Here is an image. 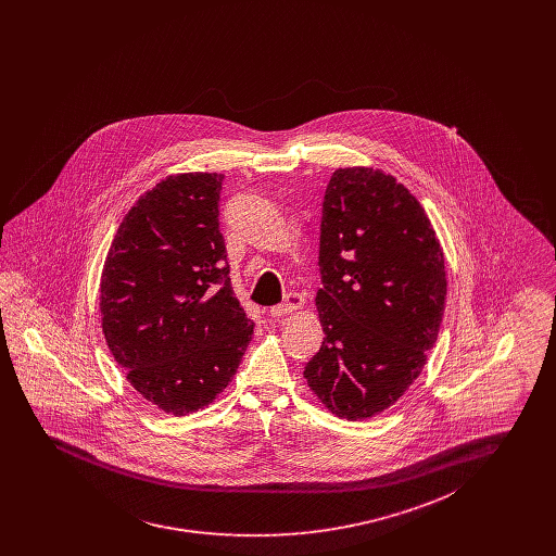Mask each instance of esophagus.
Listing matches in <instances>:
<instances>
[{
    "label": "esophagus",
    "mask_w": 556,
    "mask_h": 556,
    "mask_svg": "<svg viewBox=\"0 0 556 556\" xmlns=\"http://www.w3.org/2000/svg\"><path fill=\"white\" fill-rule=\"evenodd\" d=\"M303 305V298L300 293H287L286 302L279 303V305H273L270 307V316L273 318H279V316H286L289 312H295Z\"/></svg>",
    "instance_id": "34e87169"
}]
</instances>
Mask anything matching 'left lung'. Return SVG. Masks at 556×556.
Instances as JSON below:
<instances>
[{"mask_svg": "<svg viewBox=\"0 0 556 556\" xmlns=\"http://www.w3.org/2000/svg\"><path fill=\"white\" fill-rule=\"evenodd\" d=\"M318 265L324 342L303 377L332 414L365 420L395 404L426 365L444 314V254L395 177L338 168L321 203Z\"/></svg>", "mask_w": 556, "mask_h": 556, "instance_id": "1", "label": "left lung"}]
</instances>
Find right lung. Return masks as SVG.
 I'll return each instance as SVG.
<instances>
[{"mask_svg":"<svg viewBox=\"0 0 556 556\" xmlns=\"http://www.w3.org/2000/svg\"><path fill=\"white\" fill-rule=\"evenodd\" d=\"M224 175H170L124 216L101 273V328L132 388L186 416L224 391L254 324L219 232Z\"/></svg>","mask_w":556,"mask_h":556,"instance_id":"1","label":"right lung"}]
</instances>
